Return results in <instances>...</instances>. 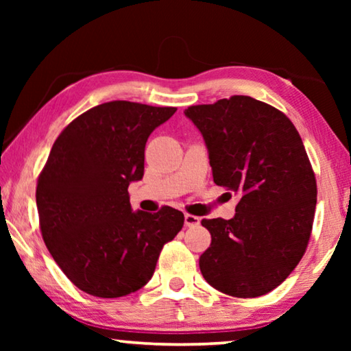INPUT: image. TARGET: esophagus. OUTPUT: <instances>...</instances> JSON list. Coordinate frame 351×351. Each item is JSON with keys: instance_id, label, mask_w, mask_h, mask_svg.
I'll return each mask as SVG.
<instances>
[{"instance_id": "1", "label": "esophagus", "mask_w": 351, "mask_h": 351, "mask_svg": "<svg viewBox=\"0 0 351 351\" xmlns=\"http://www.w3.org/2000/svg\"><path fill=\"white\" fill-rule=\"evenodd\" d=\"M184 224H186L187 228H192V226H198L199 218L195 217V215H190V213H186V215H184Z\"/></svg>"}]
</instances>
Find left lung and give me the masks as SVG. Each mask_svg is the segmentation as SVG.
I'll return each instance as SVG.
<instances>
[{"instance_id":"obj_1","label":"left lung","mask_w":351,"mask_h":351,"mask_svg":"<svg viewBox=\"0 0 351 351\" xmlns=\"http://www.w3.org/2000/svg\"><path fill=\"white\" fill-rule=\"evenodd\" d=\"M206 142L213 182L240 195L230 219H203L212 243L206 282L234 297L277 288L304 257L316 210V178L293 122L249 96L189 106Z\"/></svg>"}]
</instances>
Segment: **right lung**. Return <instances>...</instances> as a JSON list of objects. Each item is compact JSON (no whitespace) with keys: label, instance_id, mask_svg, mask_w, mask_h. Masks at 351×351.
Instances as JSON below:
<instances>
[{"label":"right lung","instance_id":"add662e5","mask_svg":"<svg viewBox=\"0 0 351 351\" xmlns=\"http://www.w3.org/2000/svg\"><path fill=\"white\" fill-rule=\"evenodd\" d=\"M171 106L114 100L83 112L52 145L37 184L45 245L71 282L114 299L150 280L182 212H133L128 186L144 176L145 144L175 114Z\"/></svg>","mask_w":351,"mask_h":351}]
</instances>
